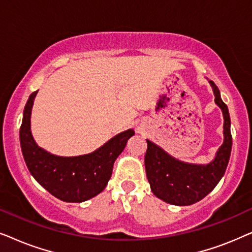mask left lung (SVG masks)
<instances>
[{"instance_id": "obj_1", "label": "left lung", "mask_w": 252, "mask_h": 252, "mask_svg": "<svg viewBox=\"0 0 252 252\" xmlns=\"http://www.w3.org/2000/svg\"><path fill=\"white\" fill-rule=\"evenodd\" d=\"M215 101L222 110L223 140L215 160L208 165H191L174 159L163 149L147 140L144 165L151 191L158 198L174 205H190L204 198L225 174L232 150V134L228 108L220 97L219 89L210 81Z\"/></svg>"}]
</instances>
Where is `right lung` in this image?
Instances as JSON below:
<instances>
[{"instance_id":"obj_1","label":"right lung","mask_w":252,"mask_h":252,"mask_svg":"<svg viewBox=\"0 0 252 252\" xmlns=\"http://www.w3.org/2000/svg\"><path fill=\"white\" fill-rule=\"evenodd\" d=\"M36 92L30 95L19 129L22 153L34 179L55 197L64 202L80 203L99 194L108 185L116 158L127 140L134 135L127 129L108 141L94 153L78 157L54 156L36 146L31 133V111Z\"/></svg>"}]
</instances>
